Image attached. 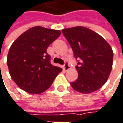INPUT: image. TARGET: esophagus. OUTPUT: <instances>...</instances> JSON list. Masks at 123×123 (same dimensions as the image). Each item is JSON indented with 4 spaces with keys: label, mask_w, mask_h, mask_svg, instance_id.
Returning a JSON list of instances; mask_svg holds the SVG:
<instances>
[{
    "label": "esophagus",
    "mask_w": 123,
    "mask_h": 123,
    "mask_svg": "<svg viewBox=\"0 0 123 123\" xmlns=\"http://www.w3.org/2000/svg\"><path fill=\"white\" fill-rule=\"evenodd\" d=\"M70 68H71V67H70L69 64H68V62H66L65 64L63 66V69H64V71H68V70H69Z\"/></svg>",
    "instance_id": "1"
}]
</instances>
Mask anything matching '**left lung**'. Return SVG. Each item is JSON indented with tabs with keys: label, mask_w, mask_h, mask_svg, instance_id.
<instances>
[{
	"label": "left lung",
	"mask_w": 123,
	"mask_h": 123,
	"mask_svg": "<svg viewBox=\"0 0 123 123\" xmlns=\"http://www.w3.org/2000/svg\"><path fill=\"white\" fill-rule=\"evenodd\" d=\"M74 51L75 58L80 59L75 68L78 79L71 83L75 91L83 94L94 92L105 84L109 76L113 52L103 37L84 26L62 30Z\"/></svg>",
	"instance_id": "8db88e82"
}]
</instances>
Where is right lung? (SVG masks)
I'll use <instances>...</instances> for the list:
<instances>
[{"mask_svg": "<svg viewBox=\"0 0 123 123\" xmlns=\"http://www.w3.org/2000/svg\"><path fill=\"white\" fill-rule=\"evenodd\" d=\"M61 31L40 26L24 32L9 49L7 64L14 83L28 93L38 94L47 90L62 68L50 63L48 46Z\"/></svg>", "mask_w": 123, "mask_h": 123, "instance_id": "add662e5", "label": "right lung"}]
</instances>
